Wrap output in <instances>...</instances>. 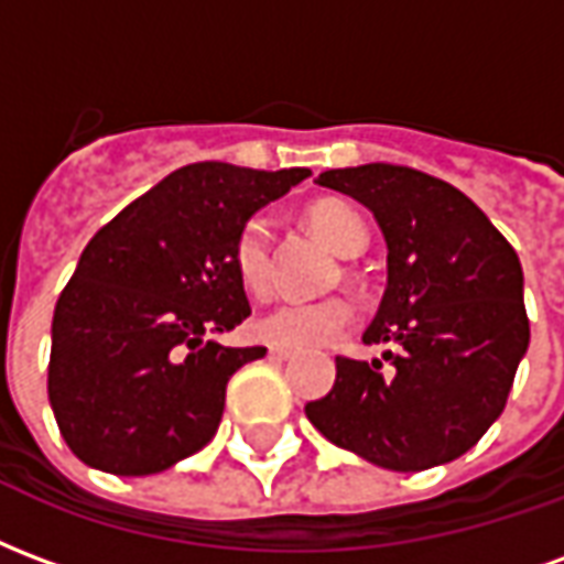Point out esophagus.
<instances>
[{"label": "esophagus", "instance_id": "esophagus-1", "mask_svg": "<svg viewBox=\"0 0 564 564\" xmlns=\"http://www.w3.org/2000/svg\"><path fill=\"white\" fill-rule=\"evenodd\" d=\"M271 359H293V350H286V347H269Z\"/></svg>", "mask_w": 564, "mask_h": 564}]
</instances>
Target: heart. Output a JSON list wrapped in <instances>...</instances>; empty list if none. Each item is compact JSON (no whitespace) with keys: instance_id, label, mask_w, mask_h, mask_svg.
<instances>
[{"instance_id":"heart-1","label":"heart","mask_w":564,"mask_h":564,"mask_svg":"<svg viewBox=\"0 0 564 564\" xmlns=\"http://www.w3.org/2000/svg\"><path fill=\"white\" fill-rule=\"evenodd\" d=\"M305 220L326 245L341 253L356 257L368 245V223L359 210L344 198H314L305 208ZM232 269L250 299H265L274 278V250H271V226L265 217H250L238 229L232 245ZM354 305L341 295L317 299V302H281L262 317L253 319V335L271 347L305 350L350 329Z\"/></svg>"}]
</instances>
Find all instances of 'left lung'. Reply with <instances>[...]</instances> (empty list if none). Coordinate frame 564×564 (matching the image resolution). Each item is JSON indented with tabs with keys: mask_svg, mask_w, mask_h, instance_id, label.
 Returning a JSON list of instances; mask_svg holds the SVG:
<instances>
[{
	"mask_svg": "<svg viewBox=\"0 0 564 564\" xmlns=\"http://www.w3.org/2000/svg\"><path fill=\"white\" fill-rule=\"evenodd\" d=\"M319 186L375 210L390 283L366 344L335 359L329 395L305 404L319 435L390 471L459 459L508 404L529 347L517 250L462 189L411 165L332 169Z\"/></svg>",
	"mask_w": 564,
	"mask_h": 564,
	"instance_id": "1",
	"label": "left lung"
}]
</instances>
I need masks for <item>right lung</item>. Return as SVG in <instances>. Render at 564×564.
I'll return each mask as SVG.
<instances>
[{
  "label": "right lung",
  "mask_w": 564,
  "mask_h": 564,
  "mask_svg": "<svg viewBox=\"0 0 564 564\" xmlns=\"http://www.w3.org/2000/svg\"><path fill=\"white\" fill-rule=\"evenodd\" d=\"M307 174L193 162L93 235L56 299L47 362L56 425L80 462L144 477L214 437L229 378L265 356L208 341L250 314L235 235Z\"/></svg>",
  "instance_id": "right-lung-1"
}]
</instances>
